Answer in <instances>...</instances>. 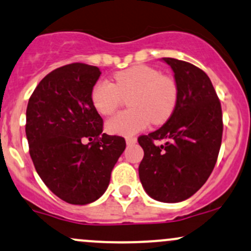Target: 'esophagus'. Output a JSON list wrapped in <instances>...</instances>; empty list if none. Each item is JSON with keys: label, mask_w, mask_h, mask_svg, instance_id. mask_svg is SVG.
<instances>
[{"label": "esophagus", "mask_w": 251, "mask_h": 251, "mask_svg": "<svg viewBox=\"0 0 251 251\" xmlns=\"http://www.w3.org/2000/svg\"><path fill=\"white\" fill-rule=\"evenodd\" d=\"M134 143H137L136 137H127V138H126V144L127 145H132L134 144Z\"/></svg>", "instance_id": "1"}]
</instances>
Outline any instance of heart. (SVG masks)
I'll list each match as a JSON object with an SVG mask.
<instances>
[{
    "mask_svg": "<svg viewBox=\"0 0 251 251\" xmlns=\"http://www.w3.org/2000/svg\"><path fill=\"white\" fill-rule=\"evenodd\" d=\"M114 82H96L92 89L93 106L100 114L109 115L117 109L124 96L127 111L113 115L106 123L111 134L132 136L144 130L148 124L161 125L172 117L178 98V88L172 76L149 65L138 64L115 73Z\"/></svg>",
    "mask_w": 251,
    "mask_h": 251,
    "instance_id": "heart-1",
    "label": "heart"
}]
</instances>
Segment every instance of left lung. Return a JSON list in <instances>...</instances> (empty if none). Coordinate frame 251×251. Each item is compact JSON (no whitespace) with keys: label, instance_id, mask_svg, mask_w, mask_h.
<instances>
[{"label":"left lung","instance_id":"8db88e82","mask_svg":"<svg viewBox=\"0 0 251 251\" xmlns=\"http://www.w3.org/2000/svg\"><path fill=\"white\" fill-rule=\"evenodd\" d=\"M178 88L175 111L161 128L138 137L144 150L139 178L145 192L162 202L188 199L210 177L223 136L220 101L210 77L184 60L163 58ZM166 139L156 146L155 140Z\"/></svg>","mask_w":251,"mask_h":251}]
</instances>
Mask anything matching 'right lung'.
<instances>
[{"label":"right lung","mask_w":251,"mask_h":251,"mask_svg":"<svg viewBox=\"0 0 251 251\" xmlns=\"http://www.w3.org/2000/svg\"><path fill=\"white\" fill-rule=\"evenodd\" d=\"M100 69L73 63L48 74L26 111L29 155L49 189L73 205L98 200L126 142L102 133L103 120L90 94ZM88 141L87 145L85 142Z\"/></svg>","instance_id":"obj_1"}]
</instances>
